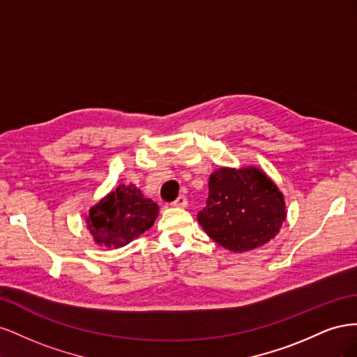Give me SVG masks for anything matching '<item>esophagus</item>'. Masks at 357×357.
Returning <instances> with one entry per match:
<instances>
[{
  "label": "esophagus",
  "instance_id": "1",
  "mask_svg": "<svg viewBox=\"0 0 357 357\" xmlns=\"http://www.w3.org/2000/svg\"><path fill=\"white\" fill-rule=\"evenodd\" d=\"M172 205H174V207H178V208H185L188 205L186 195H180L174 202H172Z\"/></svg>",
  "mask_w": 357,
  "mask_h": 357
}]
</instances>
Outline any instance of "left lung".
Returning a JSON list of instances; mask_svg holds the SVG:
<instances>
[{
    "mask_svg": "<svg viewBox=\"0 0 357 357\" xmlns=\"http://www.w3.org/2000/svg\"><path fill=\"white\" fill-rule=\"evenodd\" d=\"M286 219L283 195L261 169L220 168L208 183L198 222L211 240L232 252L253 250L278 234Z\"/></svg>",
    "mask_w": 357,
    "mask_h": 357,
    "instance_id": "obj_1",
    "label": "left lung"
}]
</instances>
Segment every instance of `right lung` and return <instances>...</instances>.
<instances>
[{
	"mask_svg": "<svg viewBox=\"0 0 357 357\" xmlns=\"http://www.w3.org/2000/svg\"><path fill=\"white\" fill-rule=\"evenodd\" d=\"M158 211V205L134 185H121L91 208L86 222L96 243L117 248L147 231Z\"/></svg>",
	"mask_w": 357,
	"mask_h": 357,
	"instance_id": "right-lung-1",
	"label": "right lung"
}]
</instances>
